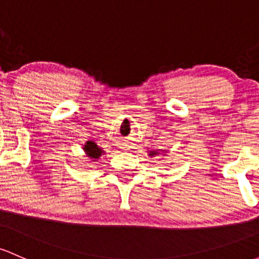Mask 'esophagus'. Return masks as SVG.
I'll return each mask as SVG.
<instances>
[{"label": "esophagus", "instance_id": "1", "mask_svg": "<svg viewBox=\"0 0 259 259\" xmlns=\"http://www.w3.org/2000/svg\"><path fill=\"white\" fill-rule=\"evenodd\" d=\"M122 148H124L125 150H127V149H130V146L127 145V144H124V145H122Z\"/></svg>", "mask_w": 259, "mask_h": 259}]
</instances>
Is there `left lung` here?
Returning <instances> with one entry per match:
<instances>
[{
	"label": "left lung",
	"instance_id": "obj_1",
	"mask_svg": "<svg viewBox=\"0 0 259 259\" xmlns=\"http://www.w3.org/2000/svg\"><path fill=\"white\" fill-rule=\"evenodd\" d=\"M167 150H161V149H159V150H150L149 151V156L150 157H155V156H159V155H161V156H166L165 152Z\"/></svg>",
	"mask_w": 259,
	"mask_h": 259
}]
</instances>
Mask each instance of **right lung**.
Listing matches in <instances>:
<instances>
[{"label": "right lung", "instance_id": "right-lung-1", "mask_svg": "<svg viewBox=\"0 0 259 259\" xmlns=\"http://www.w3.org/2000/svg\"><path fill=\"white\" fill-rule=\"evenodd\" d=\"M83 150H84V152H85L87 156L92 160V161H98V160H99L100 157L105 154V151L92 140L85 141V143L83 144Z\"/></svg>", "mask_w": 259, "mask_h": 259}]
</instances>
